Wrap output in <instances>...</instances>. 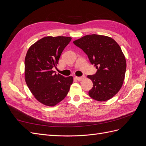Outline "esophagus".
<instances>
[{"mask_svg": "<svg viewBox=\"0 0 146 146\" xmlns=\"http://www.w3.org/2000/svg\"><path fill=\"white\" fill-rule=\"evenodd\" d=\"M76 78L78 81H82L84 78H85V77H76Z\"/></svg>", "mask_w": 146, "mask_h": 146, "instance_id": "34e87169", "label": "esophagus"}]
</instances>
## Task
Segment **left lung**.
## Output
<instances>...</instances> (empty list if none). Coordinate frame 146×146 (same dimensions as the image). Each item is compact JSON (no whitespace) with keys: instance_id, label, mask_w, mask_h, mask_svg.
<instances>
[{"instance_id":"1","label":"left lung","mask_w":146,"mask_h":146,"mask_svg":"<svg viewBox=\"0 0 146 146\" xmlns=\"http://www.w3.org/2000/svg\"><path fill=\"white\" fill-rule=\"evenodd\" d=\"M74 44L88 55L98 71L88 76L93 83L88 94L92 99L104 102L112 98L120 90L125 78L126 60L118 44L111 38L88 35Z\"/></svg>"}]
</instances>
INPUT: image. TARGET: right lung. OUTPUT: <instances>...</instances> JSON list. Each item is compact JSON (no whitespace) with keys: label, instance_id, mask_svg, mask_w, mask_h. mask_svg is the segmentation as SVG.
<instances>
[{"label":"right lung","instance_id":"1","mask_svg":"<svg viewBox=\"0 0 146 146\" xmlns=\"http://www.w3.org/2000/svg\"><path fill=\"white\" fill-rule=\"evenodd\" d=\"M67 36H46L31 46L25 58V80L39 102L53 107L67 96L73 77L54 74L61 53L71 41Z\"/></svg>","mask_w":146,"mask_h":146}]
</instances>
